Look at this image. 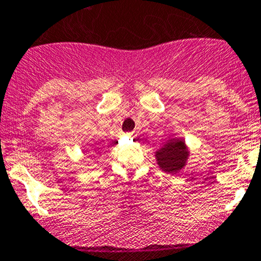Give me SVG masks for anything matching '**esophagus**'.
Segmentation results:
<instances>
[{
	"label": "esophagus",
	"mask_w": 261,
	"mask_h": 261,
	"mask_svg": "<svg viewBox=\"0 0 261 261\" xmlns=\"http://www.w3.org/2000/svg\"><path fill=\"white\" fill-rule=\"evenodd\" d=\"M129 137H135V133H128Z\"/></svg>",
	"instance_id": "34e87169"
}]
</instances>
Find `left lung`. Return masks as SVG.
<instances>
[{
	"mask_svg": "<svg viewBox=\"0 0 261 261\" xmlns=\"http://www.w3.org/2000/svg\"><path fill=\"white\" fill-rule=\"evenodd\" d=\"M190 156L183 138H169L163 147L155 152L158 165L163 172L177 174L186 166Z\"/></svg>",
	"mask_w": 261,
	"mask_h": 261,
	"instance_id": "left-lung-1",
	"label": "left lung"
}]
</instances>
